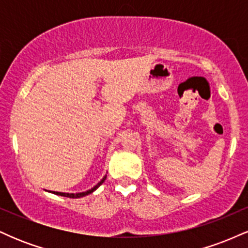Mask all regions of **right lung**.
Listing matches in <instances>:
<instances>
[{"label":"right lung","mask_w":248,"mask_h":248,"mask_svg":"<svg viewBox=\"0 0 248 248\" xmlns=\"http://www.w3.org/2000/svg\"><path fill=\"white\" fill-rule=\"evenodd\" d=\"M106 176H107V175H105L104 177L101 178V181L99 182V183L96 184V186H93L92 189L87 190V191H85V192H77V193H69V192H58V191H49V192H52V193H55V195H58V196H64V197H69V198H80V197H84V196H87V195H90V193L94 192L95 190L98 189V187L100 186L102 183H104V182H105V179H106Z\"/></svg>","instance_id":"add662e5"}]
</instances>
